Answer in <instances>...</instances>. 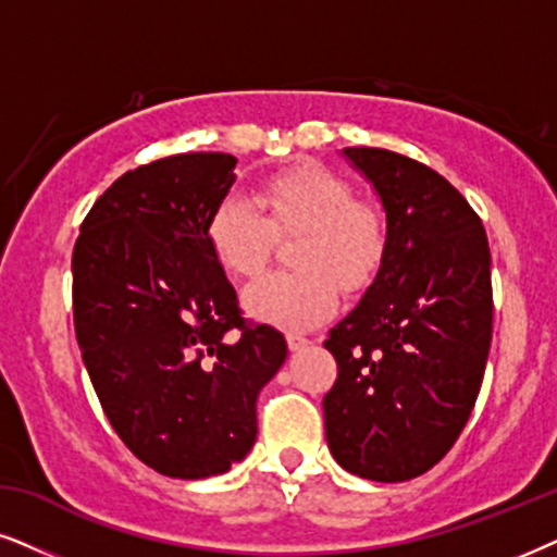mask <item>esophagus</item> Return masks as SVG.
Segmentation results:
<instances>
[{
  "instance_id": "obj_1",
  "label": "esophagus",
  "mask_w": 557,
  "mask_h": 557,
  "mask_svg": "<svg viewBox=\"0 0 557 557\" xmlns=\"http://www.w3.org/2000/svg\"><path fill=\"white\" fill-rule=\"evenodd\" d=\"M308 344H311V339H308V336H302V334H287V347H290L293 351L308 347Z\"/></svg>"
}]
</instances>
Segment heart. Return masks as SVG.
Wrapping results in <instances>:
<instances>
[{
  "label": "heart",
  "instance_id": "b5f03b06",
  "mask_svg": "<svg viewBox=\"0 0 557 557\" xmlns=\"http://www.w3.org/2000/svg\"><path fill=\"white\" fill-rule=\"evenodd\" d=\"M257 201L231 189L206 221L218 262L238 277H255L277 236L293 244V272L264 274L244 290L257 319L283 329H308L336 308V285L360 290L383 262L388 231L375 208L357 202L355 189L323 166H293L259 182Z\"/></svg>",
  "mask_w": 557,
  "mask_h": 557
}]
</instances>
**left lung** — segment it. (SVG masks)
<instances>
[{"label":"left lung","instance_id":"8db88e82","mask_svg":"<svg viewBox=\"0 0 557 557\" xmlns=\"http://www.w3.org/2000/svg\"><path fill=\"white\" fill-rule=\"evenodd\" d=\"M372 182L388 244L360 306L323 342L336 383L326 442L349 473L411 481L445 457L481 391L494 331L481 218L434 169L388 149H344Z\"/></svg>","mask_w":557,"mask_h":557}]
</instances>
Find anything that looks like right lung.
<instances>
[{
  "label": "right lung",
  "mask_w": 557,
  "mask_h": 557,
  "mask_svg": "<svg viewBox=\"0 0 557 557\" xmlns=\"http://www.w3.org/2000/svg\"><path fill=\"white\" fill-rule=\"evenodd\" d=\"M231 153L140 164L97 197L72 257L74 331L104 417L161 475L226 473L257 440V396L285 336L244 319L206 221Z\"/></svg>",
  "instance_id": "1"
}]
</instances>
